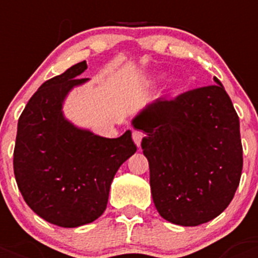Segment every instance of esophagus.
I'll list each match as a JSON object with an SVG mask.
<instances>
[{
	"mask_svg": "<svg viewBox=\"0 0 258 258\" xmlns=\"http://www.w3.org/2000/svg\"><path fill=\"white\" fill-rule=\"evenodd\" d=\"M142 138H143V134L141 131H133V139L135 142V145L139 147L141 146V142H142Z\"/></svg>",
	"mask_w": 258,
	"mask_h": 258,
	"instance_id": "esophagus-1",
	"label": "esophagus"
}]
</instances>
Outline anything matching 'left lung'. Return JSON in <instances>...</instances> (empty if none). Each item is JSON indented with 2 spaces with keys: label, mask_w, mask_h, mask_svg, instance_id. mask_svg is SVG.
Listing matches in <instances>:
<instances>
[{
  "label": "left lung",
  "mask_w": 258,
  "mask_h": 258,
  "mask_svg": "<svg viewBox=\"0 0 258 258\" xmlns=\"http://www.w3.org/2000/svg\"><path fill=\"white\" fill-rule=\"evenodd\" d=\"M149 104L133 124L142 130L158 213L198 226L232 202L242 171L240 119L221 82Z\"/></svg>",
  "instance_id": "left-lung-1"
}]
</instances>
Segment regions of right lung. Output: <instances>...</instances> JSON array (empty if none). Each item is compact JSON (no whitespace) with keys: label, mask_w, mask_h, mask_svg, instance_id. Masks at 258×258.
<instances>
[{"label":"right lung","mask_w":258,"mask_h":258,"mask_svg":"<svg viewBox=\"0 0 258 258\" xmlns=\"http://www.w3.org/2000/svg\"><path fill=\"white\" fill-rule=\"evenodd\" d=\"M87 70L82 61L46 80L18 119L13 154L16 182L37 216L61 228L97 220L108 202L117 169L137 151L131 131L108 139L62 116V100Z\"/></svg>","instance_id":"obj_1"}]
</instances>
